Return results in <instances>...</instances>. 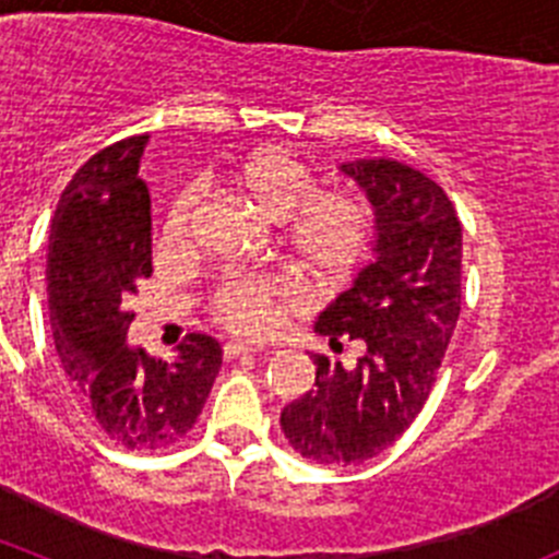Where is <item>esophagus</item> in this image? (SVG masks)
I'll return each instance as SVG.
<instances>
[{
	"mask_svg": "<svg viewBox=\"0 0 559 559\" xmlns=\"http://www.w3.org/2000/svg\"><path fill=\"white\" fill-rule=\"evenodd\" d=\"M260 344H251V341H226L224 344V355L226 358H240V355H249V353H260Z\"/></svg>",
	"mask_w": 559,
	"mask_h": 559,
	"instance_id": "esophagus-1",
	"label": "esophagus"
}]
</instances>
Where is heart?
Returning a JSON list of instances; mask_svg holds the SVG:
<instances>
[{
	"label": "heart",
	"instance_id": "1",
	"mask_svg": "<svg viewBox=\"0 0 559 559\" xmlns=\"http://www.w3.org/2000/svg\"><path fill=\"white\" fill-rule=\"evenodd\" d=\"M231 190L271 224H283V246L299 269L319 283H333L355 269L369 235V206L344 190H316L310 167L283 147H260L229 173ZM199 195L185 190L165 221L167 243L190 237ZM299 305V290L274 276H240L218 290L212 313L237 333L263 335Z\"/></svg>",
	"mask_w": 559,
	"mask_h": 559
}]
</instances>
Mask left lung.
Returning a JSON list of instances; mask_svg holds the SVG:
<instances>
[{
  "instance_id": "1",
  "label": "left lung",
  "mask_w": 559,
  "mask_h": 559,
  "mask_svg": "<svg viewBox=\"0 0 559 559\" xmlns=\"http://www.w3.org/2000/svg\"><path fill=\"white\" fill-rule=\"evenodd\" d=\"M374 210V257L313 330L360 341L355 367L313 355L316 383L283 408L296 453L319 464L367 462L426 406L462 310V224L445 190L392 159L344 162Z\"/></svg>"
}]
</instances>
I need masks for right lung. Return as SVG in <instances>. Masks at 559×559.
Returning <instances> with one entry per match:
<instances>
[{
  "label": "right lung",
  "mask_w": 559,
  "mask_h": 559,
  "mask_svg": "<svg viewBox=\"0 0 559 559\" xmlns=\"http://www.w3.org/2000/svg\"><path fill=\"white\" fill-rule=\"evenodd\" d=\"M147 133L95 153L61 192L47 251L49 322L58 358L97 426L128 451L185 437L218 378L221 344L190 333L176 360L128 347L126 299L147 280L151 192L140 179Z\"/></svg>",
  "instance_id": "add662e5"
}]
</instances>
